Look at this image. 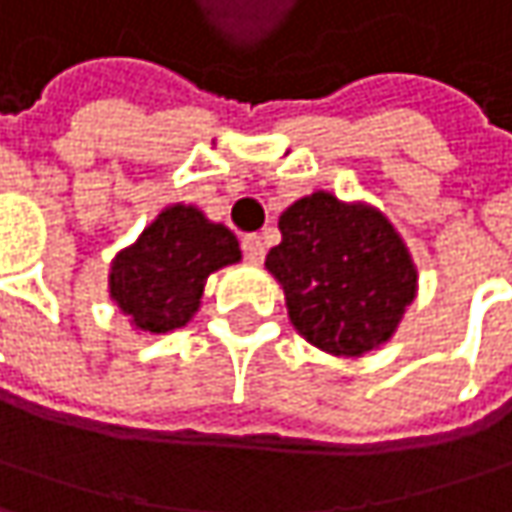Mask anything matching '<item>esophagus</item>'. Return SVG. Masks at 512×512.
Masks as SVG:
<instances>
[{"label":"esophagus","mask_w":512,"mask_h":512,"mask_svg":"<svg viewBox=\"0 0 512 512\" xmlns=\"http://www.w3.org/2000/svg\"><path fill=\"white\" fill-rule=\"evenodd\" d=\"M240 246H243V257H246L249 263H260V260H263V255H266V249H263V240H260L257 234H246Z\"/></svg>","instance_id":"esophagus-1"}]
</instances>
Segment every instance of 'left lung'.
Instances as JSON below:
<instances>
[{
	"label": "left lung",
	"mask_w": 512,
	"mask_h": 512,
	"mask_svg": "<svg viewBox=\"0 0 512 512\" xmlns=\"http://www.w3.org/2000/svg\"><path fill=\"white\" fill-rule=\"evenodd\" d=\"M266 269L284 286L292 327L333 356L388 342L417 295V266L397 228L371 205L327 191L292 202Z\"/></svg>",
	"instance_id": "1"
}]
</instances>
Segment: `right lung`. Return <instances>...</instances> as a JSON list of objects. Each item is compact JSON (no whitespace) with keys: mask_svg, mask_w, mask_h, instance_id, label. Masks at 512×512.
Instances as JSON below:
<instances>
[{"mask_svg":"<svg viewBox=\"0 0 512 512\" xmlns=\"http://www.w3.org/2000/svg\"><path fill=\"white\" fill-rule=\"evenodd\" d=\"M237 260L240 243L223 223L176 202L115 255L109 298L136 330L170 333L194 318L208 275Z\"/></svg>","mask_w":512,"mask_h":512,"instance_id":"obj_1","label":"right lung"}]
</instances>
